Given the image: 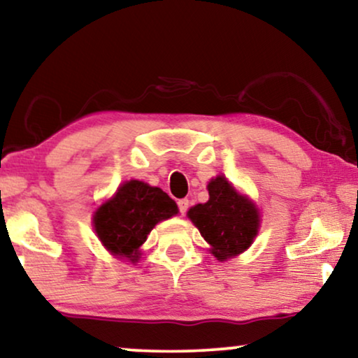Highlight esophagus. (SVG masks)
Listing matches in <instances>:
<instances>
[{
  "mask_svg": "<svg viewBox=\"0 0 358 358\" xmlns=\"http://www.w3.org/2000/svg\"><path fill=\"white\" fill-rule=\"evenodd\" d=\"M178 207H179V212L184 215L185 212H187V208H189V200L187 199H180L179 202H178Z\"/></svg>",
  "mask_w": 358,
  "mask_h": 358,
  "instance_id": "esophagus-1",
  "label": "esophagus"
}]
</instances>
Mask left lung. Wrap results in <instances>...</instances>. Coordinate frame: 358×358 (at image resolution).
I'll return each mask as SVG.
<instances>
[{
    "instance_id": "8db88e82",
    "label": "left lung",
    "mask_w": 358,
    "mask_h": 358,
    "mask_svg": "<svg viewBox=\"0 0 358 358\" xmlns=\"http://www.w3.org/2000/svg\"><path fill=\"white\" fill-rule=\"evenodd\" d=\"M208 195L207 203L195 205L187 215L212 246L213 256L224 261L251 246L259 229V213L223 176L208 184Z\"/></svg>"
}]
</instances>
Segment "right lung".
<instances>
[{"label":"right lung","mask_w":358,"mask_h":358,"mask_svg":"<svg viewBox=\"0 0 358 358\" xmlns=\"http://www.w3.org/2000/svg\"><path fill=\"white\" fill-rule=\"evenodd\" d=\"M178 213V205L159 187L130 180L117 190L114 199L99 207L94 228L101 243L115 256L136 262L138 248L156 223Z\"/></svg>","instance_id":"right-lung-1"}]
</instances>
